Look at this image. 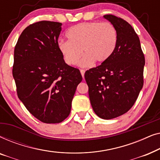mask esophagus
<instances>
[{
    "label": "esophagus",
    "mask_w": 160,
    "mask_h": 160,
    "mask_svg": "<svg viewBox=\"0 0 160 160\" xmlns=\"http://www.w3.org/2000/svg\"><path fill=\"white\" fill-rule=\"evenodd\" d=\"M80 72H81V74H82V78H84V73H85V71H84V70H81Z\"/></svg>",
    "instance_id": "1"
}]
</instances>
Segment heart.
<instances>
[{
    "mask_svg": "<svg viewBox=\"0 0 160 160\" xmlns=\"http://www.w3.org/2000/svg\"><path fill=\"white\" fill-rule=\"evenodd\" d=\"M69 39L58 42V49L69 65H75L83 54L80 65L89 66L95 62L100 64L108 60L114 52L118 34L114 26L108 22H84L70 28Z\"/></svg>",
    "mask_w": 160,
    "mask_h": 160,
    "instance_id": "1",
    "label": "heart"
}]
</instances>
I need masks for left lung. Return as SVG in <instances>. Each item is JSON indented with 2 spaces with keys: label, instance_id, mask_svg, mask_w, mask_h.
I'll list each match as a JSON object with an SVG mask.
<instances>
[{
  "label": "left lung",
  "instance_id": "left-lung-1",
  "mask_svg": "<svg viewBox=\"0 0 160 160\" xmlns=\"http://www.w3.org/2000/svg\"><path fill=\"white\" fill-rule=\"evenodd\" d=\"M103 18L117 30V46L110 58L87 71L84 78L95 113L111 119L128 112L136 101L143 85L145 58L138 36L128 22L111 14Z\"/></svg>",
  "mask_w": 160,
  "mask_h": 160
}]
</instances>
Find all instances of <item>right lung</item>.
I'll list each match as a JSON object with an SVG mask.
<instances>
[{"instance_id": "obj_1", "label": "right lung", "mask_w": 160, "mask_h": 160, "mask_svg": "<svg viewBox=\"0 0 160 160\" xmlns=\"http://www.w3.org/2000/svg\"><path fill=\"white\" fill-rule=\"evenodd\" d=\"M62 23L41 21L22 32L14 49L12 74L17 95L41 122L56 124L71 112L79 70L66 64L58 49Z\"/></svg>"}]
</instances>
